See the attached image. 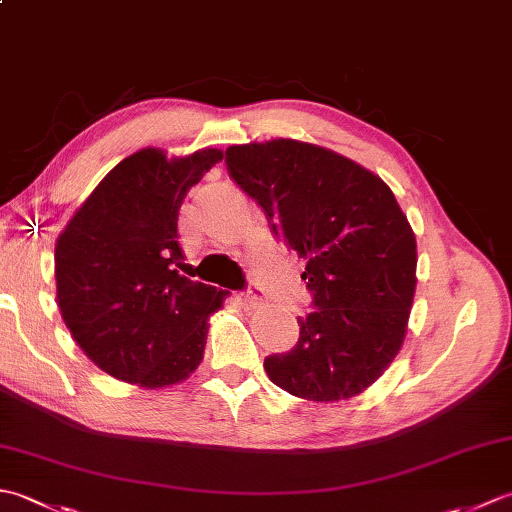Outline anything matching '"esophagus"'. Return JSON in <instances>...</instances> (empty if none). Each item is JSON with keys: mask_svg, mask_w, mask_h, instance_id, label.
<instances>
[{"mask_svg": "<svg viewBox=\"0 0 512 512\" xmlns=\"http://www.w3.org/2000/svg\"><path fill=\"white\" fill-rule=\"evenodd\" d=\"M237 299L242 301L244 306H248V308H257V306H262V301H264L262 292H259V288H255V286H250L246 292H239Z\"/></svg>", "mask_w": 512, "mask_h": 512, "instance_id": "esophagus-1", "label": "esophagus"}]
</instances>
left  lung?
I'll return each mask as SVG.
<instances>
[{
    "mask_svg": "<svg viewBox=\"0 0 512 512\" xmlns=\"http://www.w3.org/2000/svg\"><path fill=\"white\" fill-rule=\"evenodd\" d=\"M233 180L299 257L314 312L299 343L264 369L297 398L339 402L374 385L405 341L416 295V235L374 171L328 147L273 138L226 149Z\"/></svg>",
    "mask_w": 512,
    "mask_h": 512,
    "instance_id": "obj_1",
    "label": "left lung"
}]
</instances>
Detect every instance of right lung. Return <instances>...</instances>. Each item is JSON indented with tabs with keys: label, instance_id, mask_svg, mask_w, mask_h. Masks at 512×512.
Instances as JSON below:
<instances>
[{
	"label": "right lung",
	"instance_id": "right-lung-1",
	"mask_svg": "<svg viewBox=\"0 0 512 512\" xmlns=\"http://www.w3.org/2000/svg\"><path fill=\"white\" fill-rule=\"evenodd\" d=\"M222 149L167 156L145 147L107 173L54 244L57 306L90 361L123 383L162 389L204 358L209 319L228 292L180 275L184 195Z\"/></svg>",
	"mask_w": 512,
	"mask_h": 512
}]
</instances>
